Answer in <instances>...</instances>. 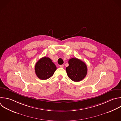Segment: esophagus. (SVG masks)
Here are the masks:
<instances>
[{
  "instance_id": "34e87169",
  "label": "esophagus",
  "mask_w": 121,
  "mask_h": 121,
  "mask_svg": "<svg viewBox=\"0 0 121 121\" xmlns=\"http://www.w3.org/2000/svg\"><path fill=\"white\" fill-rule=\"evenodd\" d=\"M63 67H64V65H60V68H63Z\"/></svg>"
}]
</instances>
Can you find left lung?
Returning <instances> with one entry per match:
<instances>
[{
    "label": "left lung",
    "instance_id": "obj_1",
    "mask_svg": "<svg viewBox=\"0 0 121 121\" xmlns=\"http://www.w3.org/2000/svg\"><path fill=\"white\" fill-rule=\"evenodd\" d=\"M69 65L66 70L69 78L72 81L79 82L86 76L87 71L86 65L80 60L71 58L69 60Z\"/></svg>",
    "mask_w": 121,
    "mask_h": 121
}]
</instances>
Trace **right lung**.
<instances>
[{"label":"right lung","mask_w":121,"mask_h":121,"mask_svg":"<svg viewBox=\"0 0 121 121\" xmlns=\"http://www.w3.org/2000/svg\"><path fill=\"white\" fill-rule=\"evenodd\" d=\"M56 69V66L52 60L46 57L40 59L35 65V74L37 77L42 80L51 78Z\"/></svg>","instance_id":"obj_1"}]
</instances>
